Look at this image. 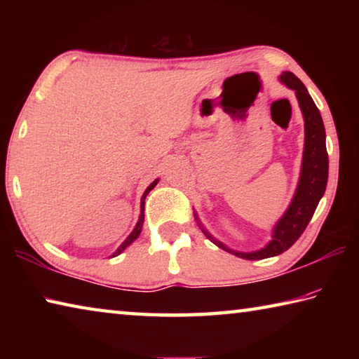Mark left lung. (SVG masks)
<instances>
[{
	"instance_id": "left-lung-1",
	"label": "left lung",
	"mask_w": 359,
	"mask_h": 359,
	"mask_svg": "<svg viewBox=\"0 0 359 359\" xmlns=\"http://www.w3.org/2000/svg\"><path fill=\"white\" fill-rule=\"evenodd\" d=\"M280 81L287 85L288 88L294 90L297 101H299L301 111L306 121V144H304V158H302V169L301 179L297 185L296 194L291 201L288 210L280 218L274 228L272 241L264 248L252 253H241L229 250L218 241H214L208 234V231L203 229V233L212 239L215 244L229 253H234L236 257L244 259H263L269 257H276L294 244L301 238L304 229L307 228L309 222L313 217V212L317 209L321 196L325 194L327 184V151H326V133L325 125L321 120L318 107L315 106L312 96L309 95L307 88L297 79L293 72H283Z\"/></svg>"
}]
</instances>
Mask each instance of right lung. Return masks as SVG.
<instances>
[{"label":"right lung","mask_w":359,"mask_h":359,"mask_svg":"<svg viewBox=\"0 0 359 359\" xmlns=\"http://www.w3.org/2000/svg\"><path fill=\"white\" fill-rule=\"evenodd\" d=\"M158 184V180H155V182H151V184H150V187L147 188V190H145V193L142 194V199H141V217H139V222H137V224H136V228L135 229H133V233L128 236V238H126V241L123 242V244H121L120 247H118V250L117 252H115L114 255H112V257H117V255H120L121 252H123L125 250V248L126 247H128L130 244H131V242L133 241H136L137 239V236L139 234H141V229H142V223H144V204H145V196H147V194H149V191L150 190H154V187Z\"/></svg>","instance_id":"1"}]
</instances>
